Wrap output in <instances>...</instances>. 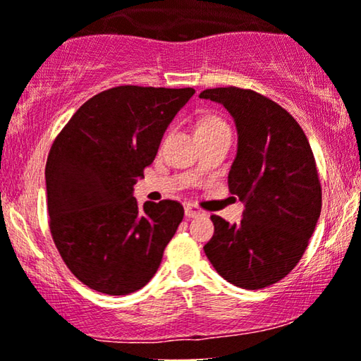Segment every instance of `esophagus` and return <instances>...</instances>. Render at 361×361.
Instances as JSON below:
<instances>
[{
  "label": "esophagus",
  "mask_w": 361,
  "mask_h": 361,
  "mask_svg": "<svg viewBox=\"0 0 361 361\" xmlns=\"http://www.w3.org/2000/svg\"><path fill=\"white\" fill-rule=\"evenodd\" d=\"M185 214L188 216V218H198V216H203L204 213L198 208V206H195V204H191V203H186L185 204Z\"/></svg>",
  "instance_id": "esophagus-1"
}]
</instances>
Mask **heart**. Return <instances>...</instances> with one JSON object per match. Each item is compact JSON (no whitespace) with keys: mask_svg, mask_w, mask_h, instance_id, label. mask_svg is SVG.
<instances>
[{"mask_svg":"<svg viewBox=\"0 0 361 361\" xmlns=\"http://www.w3.org/2000/svg\"><path fill=\"white\" fill-rule=\"evenodd\" d=\"M219 128H229L223 118L219 117H206L200 120L196 125V132H209V130H219Z\"/></svg>","mask_w":361,"mask_h":361,"instance_id":"1","label":"heart"}]
</instances>
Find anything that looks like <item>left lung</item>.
<instances>
[{
	"label": "left lung",
	"mask_w": 361,
	"mask_h": 361,
	"mask_svg": "<svg viewBox=\"0 0 361 361\" xmlns=\"http://www.w3.org/2000/svg\"><path fill=\"white\" fill-rule=\"evenodd\" d=\"M201 99L223 104L238 128L229 191L246 204L229 224L213 214L204 246L221 277L257 290L284 279L309 246L322 209V186L310 143L297 120L251 89H206Z\"/></svg>",
	"instance_id": "1"
}]
</instances>
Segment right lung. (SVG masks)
I'll return each instance as SVG.
<instances>
[{
	"mask_svg": "<svg viewBox=\"0 0 361 361\" xmlns=\"http://www.w3.org/2000/svg\"><path fill=\"white\" fill-rule=\"evenodd\" d=\"M195 89L118 85L89 99L47 155L52 241L69 271L109 295L137 292L155 276L183 221L178 201L133 198L166 127Z\"/></svg>",
	"mask_w": 361,
	"mask_h": 361,
	"instance_id": "obj_1",
	"label": "right lung"
}]
</instances>
